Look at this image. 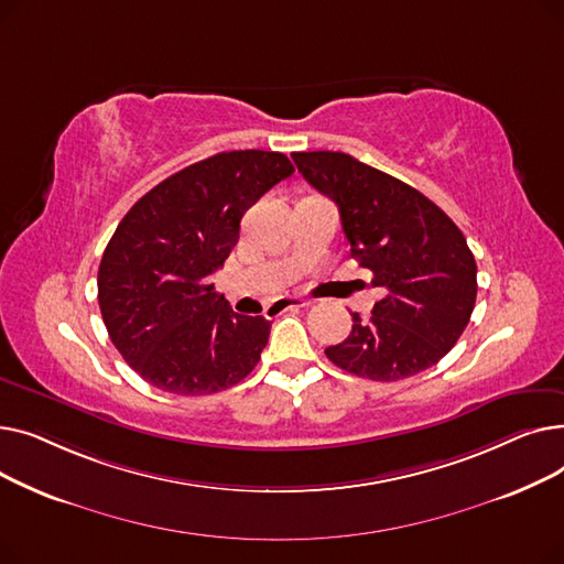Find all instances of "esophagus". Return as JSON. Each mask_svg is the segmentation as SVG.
Here are the masks:
<instances>
[{"label": "esophagus", "instance_id": "34e87169", "mask_svg": "<svg viewBox=\"0 0 564 564\" xmlns=\"http://www.w3.org/2000/svg\"><path fill=\"white\" fill-rule=\"evenodd\" d=\"M306 306H311L308 300H302V297H281V300H276L270 306V311H267V313H272L276 317V315H283L290 308H306Z\"/></svg>", "mask_w": 564, "mask_h": 564}]
</instances>
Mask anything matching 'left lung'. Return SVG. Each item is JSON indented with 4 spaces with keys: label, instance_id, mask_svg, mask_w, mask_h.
Returning <instances> with one entry per match:
<instances>
[{
    "label": "left lung",
    "instance_id": "8db88e82",
    "mask_svg": "<svg viewBox=\"0 0 564 564\" xmlns=\"http://www.w3.org/2000/svg\"><path fill=\"white\" fill-rule=\"evenodd\" d=\"M294 164L340 213L351 258L387 290L368 319L351 313L349 336L324 349L357 377L398 381L455 347L478 294V267L455 221L419 189L357 158L292 153Z\"/></svg>",
    "mask_w": 564,
    "mask_h": 564
}]
</instances>
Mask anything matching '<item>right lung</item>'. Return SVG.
Returning <instances> with one entry per match:
<instances>
[{
  "instance_id": "right-lung-1",
  "label": "right lung",
  "mask_w": 564,
  "mask_h": 564,
  "mask_svg": "<svg viewBox=\"0 0 564 564\" xmlns=\"http://www.w3.org/2000/svg\"><path fill=\"white\" fill-rule=\"evenodd\" d=\"M294 166L283 153L230 151L169 175L118 224L98 270L111 343L155 389L210 395L260 361L272 322L235 313L210 276L249 207Z\"/></svg>"
}]
</instances>
